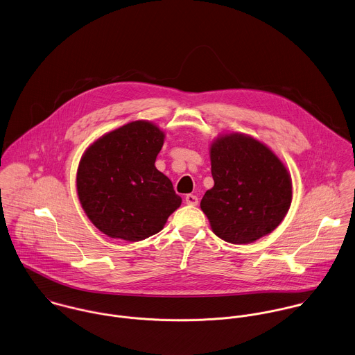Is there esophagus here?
<instances>
[{
    "instance_id": "1",
    "label": "esophagus",
    "mask_w": 355,
    "mask_h": 355,
    "mask_svg": "<svg viewBox=\"0 0 355 355\" xmlns=\"http://www.w3.org/2000/svg\"><path fill=\"white\" fill-rule=\"evenodd\" d=\"M185 203L189 205V206H198L199 199H198V196H195V195H187V196H185Z\"/></svg>"
}]
</instances>
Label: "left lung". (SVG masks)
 <instances>
[{
    "label": "left lung",
    "instance_id": "left-lung-1",
    "mask_svg": "<svg viewBox=\"0 0 355 355\" xmlns=\"http://www.w3.org/2000/svg\"><path fill=\"white\" fill-rule=\"evenodd\" d=\"M214 187L202 202L214 233L232 244H250L272 233L288 213L292 180L263 142L225 133L210 145Z\"/></svg>",
    "mask_w": 355,
    "mask_h": 355
}]
</instances>
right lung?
<instances>
[{"instance_id": "add662e5", "label": "right lung", "mask_w": 355, "mask_h": 355, "mask_svg": "<svg viewBox=\"0 0 355 355\" xmlns=\"http://www.w3.org/2000/svg\"><path fill=\"white\" fill-rule=\"evenodd\" d=\"M164 132L135 121L92 142L76 171V192L90 222L104 234L140 241L163 229L182 199L155 167Z\"/></svg>"}]
</instances>
